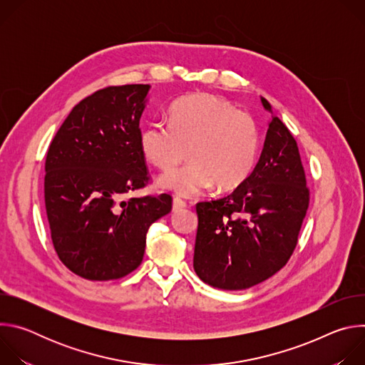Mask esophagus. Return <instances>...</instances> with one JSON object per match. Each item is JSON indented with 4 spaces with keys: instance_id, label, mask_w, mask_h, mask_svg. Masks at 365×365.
<instances>
[{
    "instance_id": "obj_1",
    "label": "esophagus",
    "mask_w": 365,
    "mask_h": 365,
    "mask_svg": "<svg viewBox=\"0 0 365 365\" xmlns=\"http://www.w3.org/2000/svg\"><path fill=\"white\" fill-rule=\"evenodd\" d=\"M183 207H186V202L182 200L180 197H175V199H173V211L178 212V211L183 210Z\"/></svg>"
}]
</instances>
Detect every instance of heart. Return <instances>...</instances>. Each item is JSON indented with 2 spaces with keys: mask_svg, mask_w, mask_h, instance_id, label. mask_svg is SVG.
<instances>
[{
  "mask_svg": "<svg viewBox=\"0 0 365 365\" xmlns=\"http://www.w3.org/2000/svg\"><path fill=\"white\" fill-rule=\"evenodd\" d=\"M140 145L147 160L165 172L180 165L187 154L192 160L165 173L159 185L180 196H193L215 183L220 190L244 183L257 162L259 134L254 118L231 102L197 93L173 103L169 124H147Z\"/></svg>",
  "mask_w": 365,
  "mask_h": 365,
  "instance_id": "heart-1",
  "label": "heart"
}]
</instances>
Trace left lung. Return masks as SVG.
<instances>
[{"label":"left lung","mask_w":365,"mask_h":365,"mask_svg":"<svg viewBox=\"0 0 365 365\" xmlns=\"http://www.w3.org/2000/svg\"><path fill=\"white\" fill-rule=\"evenodd\" d=\"M262 103L273 114L263 96ZM307 206L297 143L272 115L262 155L247 180L225 197L196 205L197 277L222 290H242L267 280L293 254Z\"/></svg>","instance_id":"left-lung-1"}]
</instances>
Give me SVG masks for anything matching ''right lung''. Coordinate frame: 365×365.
Segmentation results:
<instances>
[{"label": "right lung", "mask_w": 365, "mask_h": 365, "mask_svg": "<svg viewBox=\"0 0 365 365\" xmlns=\"http://www.w3.org/2000/svg\"><path fill=\"white\" fill-rule=\"evenodd\" d=\"M150 85L108 86L73 107L46 155L44 203L61 262L86 280L135 270L148 227L172 211V196L130 197L148 182L140 118Z\"/></svg>", "instance_id": "obj_1"}]
</instances>
